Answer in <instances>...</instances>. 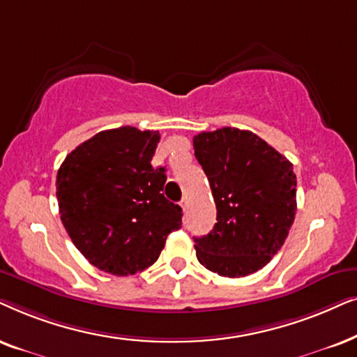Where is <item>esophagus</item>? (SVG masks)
<instances>
[{
  "mask_svg": "<svg viewBox=\"0 0 357 357\" xmlns=\"http://www.w3.org/2000/svg\"><path fill=\"white\" fill-rule=\"evenodd\" d=\"M179 206H181V207H183V211L186 212V208H188V199H183V201L179 202Z\"/></svg>",
  "mask_w": 357,
  "mask_h": 357,
  "instance_id": "obj_1",
  "label": "esophagus"
}]
</instances>
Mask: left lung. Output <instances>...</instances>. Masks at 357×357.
Listing matches in <instances>:
<instances>
[{
	"label": "left lung",
	"mask_w": 357,
	"mask_h": 357,
	"mask_svg": "<svg viewBox=\"0 0 357 357\" xmlns=\"http://www.w3.org/2000/svg\"><path fill=\"white\" fill-rule=\"evenodd\" d=\"M194 155L217 207L213 230L194 238L199 263L223 278L256 273L281 250L296 218L292 163L235 127L194 137Z\"/></svg>",
	"instance_id": "obj_1"
}]
</instances>
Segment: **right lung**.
I'll list each match as a JSON object with an SVG mask.
<instances>
[{"label": "right lung", "mask_w": 357, "mask_h": 357, "mask_svg": "<svg viewBox=\"0 0 357 357\" xmlns=\"http://www.w3.org/2000/svg\"><path fill=\"white\" fill-rule=\"evenodd\" d=\"M160 134L102 130L66 155L56 173L60 218L84 258L104 273L129 275L158 259L183 208L161 191L165 168H153Z\"/></svg>", "instance_id": "1"}]
</instances>
